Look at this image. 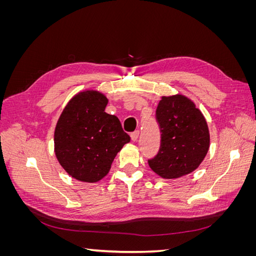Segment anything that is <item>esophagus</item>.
Here are the masks:
<instances>
[{"instance_id":"1","label":"esophagus","mask_w":256,"mask_h":256,"mask_svg":"<svg viewBox=\"0 0 256 256\" xmlns=\"http://www.w3.org/2000/svg\"><path fill=\"white\" fill-rule=\"evenodd\" d=\"M138 136H140V131H138V130L134 131V132H132V134H130V136H131V140H132L134 142H136V141H138Z\"/></svg>"}]
</instances>
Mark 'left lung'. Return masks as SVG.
I'll return each instance as SVG.
<instances>
[{
	"label": "left lung",
	"instance_id": "8db88e82",
	"mask_svg": "<svg viewBox=\"0 0 256 256\" xmlns=\"http://www.w3.org/2000/svg\"><path fill=\"white\" fill-rule=\"evenodd\" d=\"M161 148L148 160L152 171L164 180L188 175L200 166L209 150L210 134L203 113L182 94L162 96L157 106Z\"/></svg>",
	"mask_w": 256,
	"mask_h": 256
}]
</instances>
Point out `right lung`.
<instances>
[{
	"instance_id": "add662e5",
	"label": "right lung",
	"mask_w": 256,
	"mask_h": 256,
	"mask_svg": "<svg viewBox=\"0 0 256 256\" xmlns=\"http://www.w3.org/2000/svg\"><path fill=\"white\" fill-rule=\"evenodd\" d=\"M108 102L99 90L79 92L67 102L56 122L54 152L60 166L76 180H102L116 154L130 142L120 120L104 112Z\"/></svg>"
}]
</instances>
